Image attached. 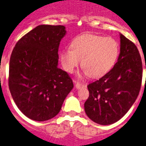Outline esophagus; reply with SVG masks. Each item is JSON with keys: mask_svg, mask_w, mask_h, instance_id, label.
<instances>
[{"mask_svg": "<svg viewBox=\"0 0 146 146\" xmlns=\"http://www.w3.org/2000/svg\"><path fill=\"white\" fill-rule=\"evenodd\" d=\"M76 88L77 89H80V88H85V85L84 84H81L78 82H76Z\"/></svg>", "mask_w": 146, "mask_h": 146, "instance_id": "1", "label": "esophagus"}]
</instances>
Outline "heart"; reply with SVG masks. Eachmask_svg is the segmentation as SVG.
<instances>
[{"mask_svg": "<svg viewBox=\"0 0 146 146\" xmlns=\"http://www.w3.org/2000/svg\"><path fill=\"white\" fill-rule=\"evenodd\" d=\"M71 48H65L60 54L63 68L73 73L82 60L84 74L98 78L112 69L119 55V45L112 37L84 34L72 40Z\"/></svg>", "mask_w": 146, "mask_h": 146, "instance_id": "1", "label": "heart"}]
</instances>
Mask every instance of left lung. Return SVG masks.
<instances>
[{
  "mask_svg": "<svg viewBox=\"0 0 146 146\" xmlns=\"http://www.w3.org/2000/svg\"><path fill=\"white\" fill-rule=\"evenodd\" d=\"M142 77L143 64L138 48L120 34L118 61L104 76L88 85L89 97L84 105L88 117L101 125L120 120L137 100Z\"/></svg>",
  "mask_w": 146,
  "mask_h": 146,
  "instance_id": "left-lung-1",
  "label": "left lung"
}]
</instances>
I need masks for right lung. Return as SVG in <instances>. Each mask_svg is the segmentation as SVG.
<instances>
[{"label":"right lung","instance_id":"right-lung-1","mask_svg":"<svg viewBox=\"0 0 146 146\" xmlns=\"http://www.w3.org/2000/svg\"><path fill=\"white\" fill-rule=\"evenodd\" d=\"M64 25H41L15 44L9 60V88L15 104L28 118L44 121L60 112L73 83L58 68Z\"/></svg>","mask_w":146,"mask_h":146}]
</instances>
